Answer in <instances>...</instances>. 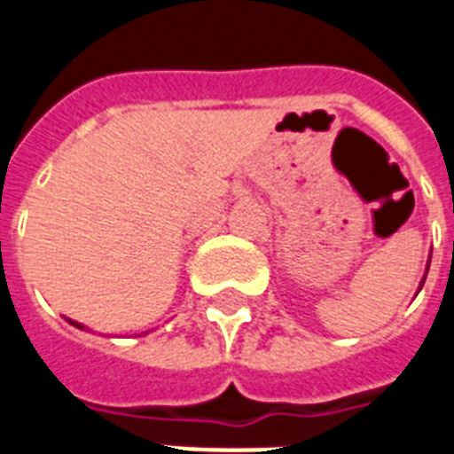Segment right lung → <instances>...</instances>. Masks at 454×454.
Listing matches in <instances>:
<instances>
[{
    "instance_id": "obj_1",
    "label": "right lung",
    "mask_w": 454,
    "mask_h": 454,
    "mask_svg": "<svg viewBox=\"0 0 454 454\" xmlns=\"http://www.w3.org/2000/svg\"><path fill=\"white\" fill-rule=\"evenodd\" d=\"M70 323H73V320H70ZM74 325V327H82V325L80 323H73Z\"/></svg>"
}]
</instances>
